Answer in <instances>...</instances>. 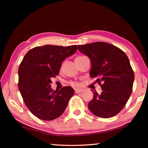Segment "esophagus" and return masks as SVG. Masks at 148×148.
Here are the masks:
<instances>
[{
    "mask_svg": "<svg viewBox=\"0 0 148 148\" xmlns=\"http://www.w3.org/2000/svg\"><path fill=\"white\" fill-rule=\"evenodd\" d=\"M75 92L76 94H79V93H82V92H84V90L83 89H75Z\"/></svg>",
    "mask_w": 148,
    "mask_h": 148,
    "instance_id": "34e87169",
    "label": "esophagus"
}]
</instances>
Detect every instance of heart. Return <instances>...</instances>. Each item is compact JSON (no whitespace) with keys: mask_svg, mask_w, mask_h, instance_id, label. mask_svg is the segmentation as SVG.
<instances>
[{"mask_svg":"<svg viewBox=\"0 0 148 148\" xmlns=\"http://www.w3.org/2000/svg\"><path fill=\"white\" fill-rule=\"evenodd\" d=\"M69 84H70V85H71V86H76L78 85L77 83L75 82H70Z\"/></svg>","mask_w":148,"mask_h":148,"instance_id":"heart-1","label":"heart"}]
</instances>
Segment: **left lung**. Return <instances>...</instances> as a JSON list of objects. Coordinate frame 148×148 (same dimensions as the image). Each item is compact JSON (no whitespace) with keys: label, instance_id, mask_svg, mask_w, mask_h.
I'll list each match as a JSON object with an SVG mask.
<instances>
[{"label":"left lung","instance_id":"1","mask_svg":"<svg viewBox=\"0 0 148 148\" xmlns=\"http://www.w3.org/2000/svg\"><path fill=\"white\" fill-rule=\"evenodd\" d=\"M78 46L81 52L90 58V75L97 78L102 92L94 93L88 108L101 118L116 115L126 104L133 90L134 73L126 54L112 44L103 42Z\"/></svg>","mask_w":148,"mask_h":148}]
</instances>
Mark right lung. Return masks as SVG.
I'll return each instance as SVG.
<instances>
[{
    "label": "right lung",
    "mask_w": 148,
    "mask_h": 148,
    "mask_svg": "<svg viewBox=\"0 0 148 148\" xmlns=\"http://www.w3.org/2000/svg\"><path fill=\"white\" fill-rule=\"evenodd\" d=\"M77 50V45H45L32 48L24 56L18 70V87L25 105L38 119L54 120L65 110L75 91L70 86L53 90L51 78L59 73L63 60Z\"/></svg>",
    "instance_id": "right-lung-1"
}]
</instances>
